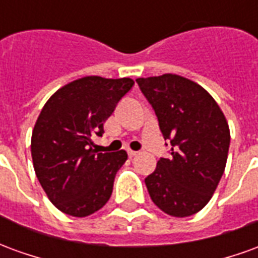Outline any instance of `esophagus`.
I'll return each mask as SVG.
<instances>
[{
  "label": "esophagus",
  "instance_id": "obj_1",
  "mask_svg": "<svg viewBox=\"0 0 258 258\" xmlns=\"http://www.w3.org/2000/svg\"><path fill=\"white\" fill-rule=\"evenodd\" d=\"M138 155V152H135V151H128V156L130 157H134Z\"/></svg>",
  "mask_w": 258,
  "mask_h": 258
}]
</instances>
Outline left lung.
Here are the masks:
<instances>
[{
  "instance_id": "obj_1",
  "label": "left lung",
  "mask_w": 258,
  "mask_h": 258,
  "mask_svg": "<svg viewBox=\"0 0 258 258\" xmlns=\"http://www.w3.org/2000/svg\"><path fill=\"white\" fill-rule=\"evenodd\" d=\"M153 107L171 156L145 178L153 203L173 217H189L210 202L229 149V127L207 91L178 74L137 79Z\"/></svg>"
}]
</instances>
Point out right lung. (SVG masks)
<instances>
[{"label":"right lung","mask_w":258,"mask_h":258,"mask_svg":"<svg viewBox=\"0 0 258 258\" xmlns=\"http://www.w3.org/2000/svg\"><path fill=\"white\" fill-rule=\"evenodd\" d=\"M134 80L87 76L63 85L42 107L31 134L34 171L48 199L73 217L95 213L110 199L127 152H99L94 138Z\"/></svg>","instance_id":"1"}]
</instances>
